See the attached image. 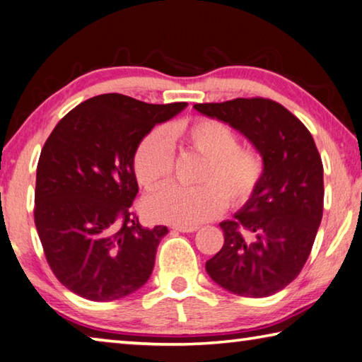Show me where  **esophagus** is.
I'll return each instance as SVG.
<instances>
[{"label": "esophagus", "instance_id": "obj_1", "mask_svg": "<svg viewBox=\"0 0 362 362\" xmlns=\"http://www.w3.org/2000/svg\"><path fill=\"white\" fill-rule=\"evenodd\" d=\"M174 230L180 231V233H194L198 230V226H174Z\"/></svg>", "mask_w": 362, "mask_h": 362}]
</instances>
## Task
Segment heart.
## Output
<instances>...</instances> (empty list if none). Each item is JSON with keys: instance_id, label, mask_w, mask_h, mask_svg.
<instances>
[{"instance_id": "obj_1", "label": "heart", "mask_w": 362, "mask_h": 362, "mask_svg": "<svg viewBox=\"0 0 362 362\" xmlns=\"http://www.w3.org/2000/svg\"><path fill=\"white\" fill-rule=\"evenodd\" d=\"M169 140L182 150L204 156L194 188L169 187L146 198L144 212L153 222L196 226L217 217L226 201L233 207L246 204L265 175L262 153L252 145L238 144V134L226 122L194 118L168 126L166 134H146L134 153V175L148 192L169 182L174 170V153Z\"/></svg>"}]
</instances>
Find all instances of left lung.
I'll return each instance as SVG.
<instances>
[{"mask_svg": "<svg viewBox=\"0 0 362 362\" xmlns=\"http://www.w3.org/2000/svg\"><path fill=\"white\" fill-rule=\"evenodd\" d=\"M262 153L265 175L252 198L223 220V246L206 272L225 291L243 297L273 296L302 272L313 247L324 206V169L315 140L281 103L254 97L196 103Z\"/></svg>", "mask_w": 362, "mask_h": 362, "instance_id": "obj_1", "label": "left lung"}]
</instances>
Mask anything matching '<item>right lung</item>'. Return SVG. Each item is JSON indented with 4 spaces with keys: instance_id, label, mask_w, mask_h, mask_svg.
Masks as SVG:
<instances>
[{
    "instance_id": "obj_1",
    "label": "right lung",
    "mask_w": 362,
    "mask_h": 362,
    "mask_svg": "<svg viewBox=\"0 0 362 362\" xmlns=\"http://www.w3.org/2000/svg\"><path fill=\"white\" fill-rule=\"evenodd\" d=\"M185 107L95 95L66 113L46 140L35 225L52 273L76 296L112 302L148 281L168 228H144L131 212L139 193L134 153L153 127Z\"/></svg>"
}]
</instances>
